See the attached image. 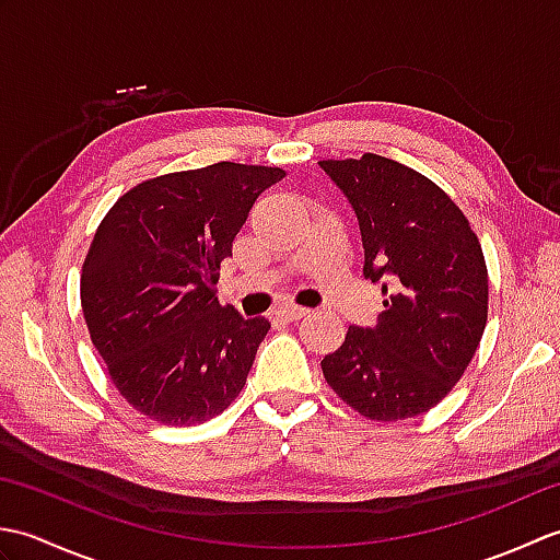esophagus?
<instances>
[{"instance_id":"1","label":"esophagus","mask_w":560,"mask_h":560,"mask_svg":"<svg viewBox=\"0 0 560 560\" xmlns=\"http://www.w3.org/2000/svg\"><path fill=\"white\" fill-rule=\"evenodd\" d=\"M279 317L289 319V323H293V319H301L305 315H311V307H303V305H283L277 311Z\"/></svg>"}]
</instances>
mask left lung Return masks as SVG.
Wrapping results in <instances>:
<instances>
[{"label": "left lung", "mask_w": 560, "mask_h": 560, "mask_svg": "<svg viewBox=\"0 0 560 560\" xmlns=\"http://www.w3.org/2000/svg\"><path fill=\"white\" fill-rule=\"evenodd\" d=\"M359 219L363 277L383 283L375 327L351 325L323 359L327 385L373 421L419 416L467 371L489 315L469 221L443 189L392 159L319 161Z\"/></svg>", "instance_id": "1"}]
</instances>
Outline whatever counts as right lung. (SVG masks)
<instances>
[{
    "label": "right lung",
    "mask_w": 560,
    "mask_h": 560,
    "mask_svg": "<svg viewBox=\"0 0 560 560\" xmlns=\"http://www.w3.org/2000/svg\"><path fill=\"white\" fill-rule=\"evenodd\" d=\"M281 168L213 163L129 189L98 225L81 273L93 347L149 419L195 425L241 395L267 317L217 299L219 269Z\"/></svg>",
    "instance_id": "1"
}]
</instances>
